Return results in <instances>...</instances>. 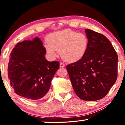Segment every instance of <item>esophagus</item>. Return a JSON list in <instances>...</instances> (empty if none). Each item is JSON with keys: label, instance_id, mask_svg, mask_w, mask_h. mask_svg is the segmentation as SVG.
Masks as SVG:
<instances>
[{"label": "esophagus", "instance_id": "1", "mask_svg": "<svg viewBox=\"0 0 125 125\" xmlns=\"http://www.w3.org/2000/svg\"><path fill=\"white\" fill-rule=\"evenodd\" d=\"M64 66H65L64 64H63L62 62L60 63V68H64Z\"/></svg>", "mask_w": 125, "mask_h": 125}]
</instances>
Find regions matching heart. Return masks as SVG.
Here are the masks:
<instances>
[{
    "instance_id": "heart-1",
    "label": "heart",
    "mask_w": 125,
    "mask_h": 125,
    "mask_svg": "<svg viewBox=\"0 0 125 125\" xmlns=\"http://www.w3.org/2000/svg\"><path fill=\"white\" fill-rule=\"evenodd\" d=\"M45 48L52 58L57 56L60 52L61 57L68 62H74L83 57L88 44L86 36L71 30H64L49 35Z\"/></svg>"
}]
</instances>
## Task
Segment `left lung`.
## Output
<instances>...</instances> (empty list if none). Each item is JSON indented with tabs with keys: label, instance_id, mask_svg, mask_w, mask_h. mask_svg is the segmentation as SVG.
<instances>
[{
	"label": "left lung",
	"instance_id": "obj_1",
	"mask_svg": "<svg viewBox=\"0 0 125 125\" xmlns=\"http://www.w3.org/2000/svg\"><path fill=\"white\" fill-rule=\"evenodd\" d=\"M85 32L88 40L86 52L66 69L77 96L97 101L107 94L117 80L118 56L105 36L88 29Z\"/></svg>",
	"mask_w": 125,
	"mask_h": 125
}]
</instances>
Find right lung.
Instances as JSON below:
<instances>
[{
    "label": "right lung",
    "instance_id": "add662e5",
    "mask_svg": "<svg viewBox=\"0 0 125 125\" xmlns=\"http://www.w3.org/2000/svg\"><path fill=\"white\" fill-rule=\"evenodd\" d=\"M45 53L38 37L15 45L7 67L10 85L17 94L32 100L45 97L60 66L58 61H47Z\"/></svg>",
    "mask_w": 125,
    "mask_h": 125
}]
</instances>
